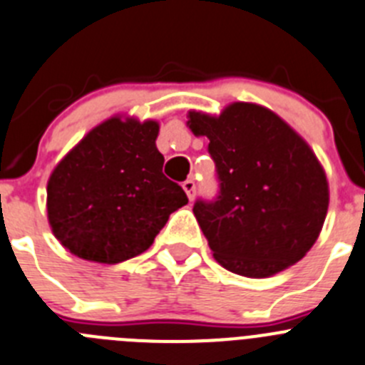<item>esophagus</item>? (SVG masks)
Returning <instances> with one entry per match:
<instances>
[{"label": "esophagus", "instance_id": "esophagus-1", "mask_svg": "<svg viewBox=\"0 0 365 365\" xmlns=\"http://www.w3.org/2000/svg\"><path fill=\"white\" fill-rule=\"evenodd\" d=\"M183 190H185L187 192V198L189 200H195V196H196V183H195V180H185V182H183Z\"/></svg>", "mask_w": 365, "mask_h": 365}]
</instances>
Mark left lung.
I'll return each mask as SVG.
<instances>
[{"label": "left lung", "mask_w": 365, "mask_h": 365, "mask_svg": "<svg viewBox=\"0 0 365 365\" xmlns=\"http://www.w3.org/2000/svg\"><path fill=\"white\" fill-rule=\"evenodd\" d=\"M209 138L218 195L192 207L212 256L229 271L265 278L313 247L329 205L326 173L309 145L260 105L232 103L218 118L189 113Z\"/></svg>", "instance_id": "left-lung-1"}]
</instances>
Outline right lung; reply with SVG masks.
I'll return each mask as SVG.
<instances>
[{"label":"right lung","mask_w":365,"mask_h":365,"mask_svg":"<svg viewBox=\"0 0 365 365\" xmlns=\"http://www.w3.org/2000/svg\"><path fill=\"white\" fill-rule=\"evenodd\" d=\"M156 121L110 118L58 163L47 185L52 232L83 260L120 264L153 245L189 200L162 173Z\"/></svg>","instance_id":"obj_1"}]
</instances>
